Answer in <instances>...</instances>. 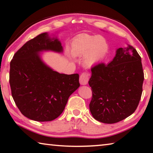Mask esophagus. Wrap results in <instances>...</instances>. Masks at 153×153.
<instances>
[{
    "instance_id": "obj_1",
    "label": "esophagus",
    "mask_w": 153,
    "mask_h": 153,
    "mask_svg": "<svg viewBox=\"0 0 153 153\" xmlns=\"http://www.w3.org/2000/svg\"><path fill=\"white\" fill-rule=\"evenodd\" d=\"M89 80V74L86 72H83L79 76V83L82 85H86Z\"/></svg>"
}]
</instances>
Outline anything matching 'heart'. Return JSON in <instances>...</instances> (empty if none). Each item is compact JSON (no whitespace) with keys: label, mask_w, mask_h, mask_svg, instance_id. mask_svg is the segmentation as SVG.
I'll return each instance as SVG.
<instances>
[{"label":"heart","mask_w":153,"mask_h":153,"mask_svg":"<svg viewBox=\"0 0 153 153\" xmlns=\"http://www.w3.org/2000/svg\"><path fill=\"white\" fill-rule=\"evenodd\" d=\"M108 51L107 41L102 36L81 33L76 36L71 42L70 52L74 57L84 56L85 66L90 67L101 62Z\"/></svg>","instance_id":"heart-1"}]
</instances>
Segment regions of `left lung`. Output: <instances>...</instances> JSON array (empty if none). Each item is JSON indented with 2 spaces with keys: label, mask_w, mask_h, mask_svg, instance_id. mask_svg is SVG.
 Segmentation results:
<instances>
[{
  "label": "left lung",
  "mask_w": 153,
  "mask_h": 153,
  "mask_svg": "<svg viewBox=\"0 0 153 153\" xmlns=\"http://www.w3.org/2000/svg\"><path fill=\"white\" fill-rule=\"evenodd\" d=\"M113 60L91 68L88 82L92 97L89 107L95 120L115 123L131 115L141 98L144 71L141 57L133 46L120 48Z\"/></svg>",
  "instance_id": "8db88e82"
}]
</instances>
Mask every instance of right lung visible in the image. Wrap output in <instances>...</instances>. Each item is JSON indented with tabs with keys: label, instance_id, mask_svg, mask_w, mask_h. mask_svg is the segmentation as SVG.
I'll return each mask as SVG.
<instances>
[{
	"label": "right lung",
	"instance_id": "right-lung-1",
	"mask_svg": "<svg viewBox=\"0 0 153 153\" xmlns=\"http://www.w3.org/2000/svg\"><path fill=\"white\" fill-rule=\"evenodd\" d=\"M48 50L62 52L63 47L57 39L42 33L23 45L10 63L13 98L25 117L37 121L57 118L79 86V74H59L41 61L38 53Z\"/></svg>",
	"mask_w": 153,
	"mask_h": 153
}]
</instances>
